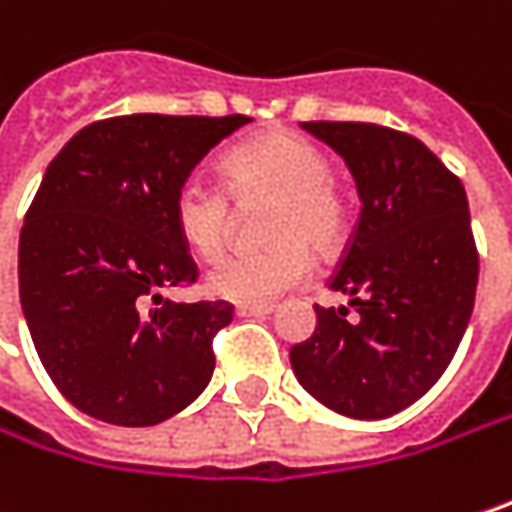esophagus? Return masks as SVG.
Here are the masks:
<instances>
[{
  "mask_svg": "<svg viewBox=\"0 0 512 512\" xmlns=\"http://www.w3.org/2000/svg\"><path fill=\"white\" fill-rule=\"evenodd\" d=\"M272 310H275L272 304H237L234 307L237 316H269Z\"/></svg>",
  "mask_w": 512,
  "mask_h": 512,
  "instance_id": "esophagus-1",
  "label": "esophagus"
}]
</instances>
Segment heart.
Wrapping results in <instances>:
<instances>
[{
	"label": "heart",
	"instance_id": "heart-1",
	"mask_svg": "<svg viewBox=\"0 0 512 512\" xmlns=\"http://www.w3.org/2000/svg\"><path fill=\"white\" fill-rule=\"evenodd\" d=\"M266 205L252 255H228L205 275L213 299L269 304L304 284L310 258L337 255L346 240V202L331 184V161L296 134H266L222 158V187L190 178L178 187L172 222L193 255L216 257L234 228V208Z\"/></svg>",
	"mask_w": 512,
	"mask_h": 512
}]
</instances>
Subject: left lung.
Listing matches in <instances>:
<instances>
[{
    "label": "left lung",
    "mask_w": 512,
    "mask_h": 512,
    "mask_svg": "<svg viewBox=\"0 0 512 512\" xmlns=\"http://www.w3.org/2000/svg\"><path fill=\"white\" fill-rule=\"evenodd\" d=\"M349 166L360 219L316 331L290 349L307 393L351 419H387L428 393L460 346L478 287L466 190L416 137L372 122H302Z\"/></svg>",
    "instance_id": "obj_1"
}]
</instances>
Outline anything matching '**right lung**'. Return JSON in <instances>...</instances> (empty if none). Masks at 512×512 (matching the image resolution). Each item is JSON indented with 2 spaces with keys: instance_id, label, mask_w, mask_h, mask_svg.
<instances>
[{
  "instance_id": "add662e5",
  "label": "right lung",
  "mask_w": 512,
  "mask_h": 512,
  "mask_svg": "<svg viewBox=\"0 0 512 512\" xmlns=\"http://www.w3.org/2000/svg\"><path fill=\"white\" fill-rule=\"evenodd\" d=\"M234 117L131 114L81 128L46 166L20 231V304L52 384L81 413L146 428L210 384L228 302H169L196 281L172 222L178 187Z\"/></svg>"
}]
</instances>
